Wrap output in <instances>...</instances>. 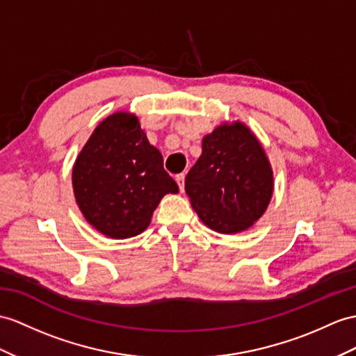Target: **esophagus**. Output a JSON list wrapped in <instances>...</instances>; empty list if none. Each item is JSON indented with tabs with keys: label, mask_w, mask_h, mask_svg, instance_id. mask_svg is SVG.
I'll list each match as a JSON object with an SVG mask.
<instances>
[{
	"label": "esophagus",
	"mask_w": 356,
	"mask_h": 356,
	"mask_svg": "<svg viewBox=\"0 0 356 356\" xmlns=\"http://www.w3.org/2000/svg\"><path fill=\"white\" fill-rule=\"evenodd\" d=\"M184 178H186L184 173H179V175H177V177H175V179H177V183H178V186H179V190H181V192H184Z\"/></svg>",
	"instance_id": "1"
}]
</instances>
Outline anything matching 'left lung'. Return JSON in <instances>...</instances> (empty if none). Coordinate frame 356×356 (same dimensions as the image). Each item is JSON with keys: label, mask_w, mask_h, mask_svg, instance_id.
<instances>
[{"label": "left lung", "mask_w": 356, "mask_h": 356, "mask_svg": "<svg viewBox=\"0 0 356 356\" xmlns=\"http://www.w3.org/2000/svg\"><path fill=\"white\" fill-rule=\"evenodd\" d=\"M273 170L250 128L223 122L202 138V154L186 177V193L205 227L237 234L254 227L273 196Z\"/></svg>", "instance_id": "obj_1"}]
</instances>
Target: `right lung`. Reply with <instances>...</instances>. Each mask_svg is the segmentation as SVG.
Listing matches in <instances>:
<instances>
[{
  "instance_id": "right-lung-1",
  "label": "right lung",
  "mask_w": 356,
  "mask_h": 356,
  "mask_svg": "<svg viewBox=\"0 0 356 356\" xmlns=\"http://www.w3.org/2000/svg\"><path fill=\"white\" fill-rule=\"evenodd\" d=\"M72 188L84 219L116 240L143 232L163 196L179 192L129 111L113 113L93 129L74 163Z\"/></svg>"
}]
</instances>
